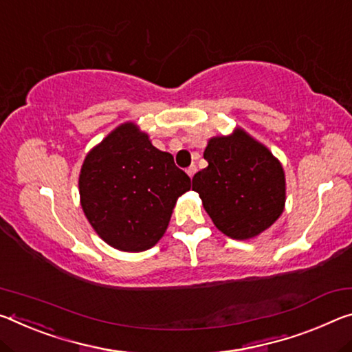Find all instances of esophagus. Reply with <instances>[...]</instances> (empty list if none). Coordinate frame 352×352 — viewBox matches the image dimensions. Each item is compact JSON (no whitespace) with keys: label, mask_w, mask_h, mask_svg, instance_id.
<instances>
[{"label":"esophagus","mask_w":352,"mask_h":352,"mask_svg":"<svg viewBox=\"0 0 352 352\" xmlns=\"http://www.w3.org/2000/svg\"><path fill=\"white\" fill-rule=\"evenodd\" d=\"M196 172H197V167L196 166H189L188 167V169H186V174L189 175V178H192L194 177V174H196Z\"/></svg>","instance_id":"esophagus-1"}]
</instances>
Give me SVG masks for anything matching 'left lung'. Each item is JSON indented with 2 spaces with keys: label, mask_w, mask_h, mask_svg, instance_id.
Listing matches in <instances>:
<instances>
[{
  "label": "left lung",
  "mask_w": 352,
  "mask_h": 352,
  "mask_svg": "<svg viewBox=\"0 0 352 352\" xmlns=\"http://www.w3.org/2000/svg\"><path fill=\"white\" fill-rule=\"evenodd\" d=\"M204 158L208 166L192 177V191L224 235L255 238L280 217L285 172L265 144L236 126L232 135L211 138Z\"/></svg>",
  "instance_id": "obj_1"
}]
</instances>
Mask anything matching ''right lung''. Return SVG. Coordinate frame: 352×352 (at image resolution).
Returning a JSON list of instances; mask_svg holds the SVG:
<instances>
[{"label": "right lung", "instance_id": "obj_1", "mask_svg": "<svg viewBox=\"0 0 352 352\" xmlns=\"http://www.w3.org/2000/svg\"><path fill=\"white\" fill-rule=\"evenodd\" d=\"M78 188L97 235L114 249L142 252L163 238L191 178L135 122H125L86 155Z\"/></svg>", "mask_w": 352, "mask_h": 352}]
</instances>
